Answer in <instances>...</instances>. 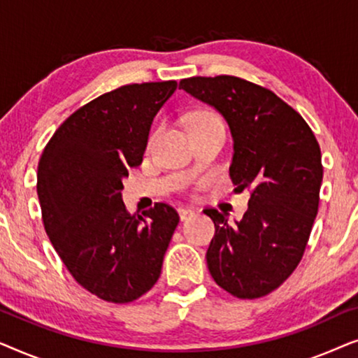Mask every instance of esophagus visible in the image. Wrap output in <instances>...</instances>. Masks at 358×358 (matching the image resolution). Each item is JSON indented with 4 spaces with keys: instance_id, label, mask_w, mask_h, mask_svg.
Here are the masks:
<instances>
[{
    "instance_id": "obj_1",
    "label": "esophagus",
    "mask_w": 358,
    "mask_h": 358,
    "mask_svg": "<svg viewBox=\"0 0 358 358\" xmlns=\"http://www.w3.org/2000/svg\"><path fill=\"white\" fill-rule=\"evenodd\" d=\"M194 215H195L194 210H190V208H179V217H180V220H182V222H185V220H189V218H192Z\"/></svg>"
}]
</instances>
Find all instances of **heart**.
Masks as SVG:
<instances>
[{"instance_id":"b5f03b06","label":"heart","mask_w":358,"mask_h":358,"mask_svg":"<svg viewBox=\"0 0 358 358\" xmlns=\"http://www.w3.org/2000/svg\"><path fill=\"white\" fill-rule=\"evenodd\" d=\"M220 117L217 114H213V112L210 110H200V112H195V114L190 117L189 120V129L190 127H195V125H205V124H218Z\"/></svg>"}]
</instances>
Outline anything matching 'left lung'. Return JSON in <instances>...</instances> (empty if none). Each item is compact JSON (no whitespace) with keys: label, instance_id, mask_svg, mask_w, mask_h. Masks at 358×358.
<instances>
[{"label":"left lung","instance_id":"obj_1","mask_svg":"<svg viewBox=\"0 0 358 358\" xmlns=\"http://www.w3.org/2000/svg\"><path fill=\"white\" fill-rule=\"evenodd\" d=\"M179 90L213 106L233 135L229 178L251 192L241 222L205 208L215 223L207 251L218 287L241 300L275 290L292 275L320 207L321 148L305 119L267 87L238 76H192Z\"/></svg>","mask_w":358,"mask_h":358}]
</instances>
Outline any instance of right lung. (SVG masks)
I'll return each instance as SVG.
<instances>
[{
  "instance_id": "right-lung-1",
  "label": "right lung",
  "mask_w": 358,
  "mask_h": 358,
  "mask_svg": "<svg viewBox=\"0 0 358 358\" xmlns=\"http://www.w3.org/2000/svg\"><path fill=\"white\" fill-rule=\"evenodd\" d=\"M176 81L135 83L73 112L37 168L43 228L68 272L109 303H130L158 282L179 215L168 203L130 215L122 179L141 164L151 122Z\"/></svg>"
}]
</instances>
